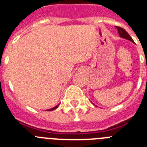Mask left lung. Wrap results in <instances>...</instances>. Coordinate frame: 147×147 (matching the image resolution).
I'll use <instances>...</instances> for the list:
<instances>
[{
  "label": "left lung",
  "instance_id": "1",
  "mask_svg": "<svg viewBox=\"0 0 147 147\" xmlns=\"http://www.w3.org/2000/svg\"><path fill=\"white\" fill-rule=\"evenodd\" d=\"M115 28L118 29V32H119V36H120L121 38L126 39V40H129V41H130V42H134V41H133V40L132 39V37L129 36V34L127 33V32H126L124 28H121V27H119V26H116Z\"/></svg>",
  "mask_w": 147,
  "mask_h": 147
}]
</instances>
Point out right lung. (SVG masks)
Here are the masks:
<instances>
[{"instance_id": "right-lung-1", "label": "right lung", "mask_w": 147, "mask_h": 147, "mask_svg": "<svg viewBox=\"0 0 147 147\" xmlns=\"http://www.w3.org/2000/svg\"><path fill=\"white\" fill-rule=\"evenodd\" d=\"M59 105H56L55 107H52V108H51V109H49V110H47V111H51V110H55V109H57L58 107V106H59Z\"/></svg>"}]
</instances>
